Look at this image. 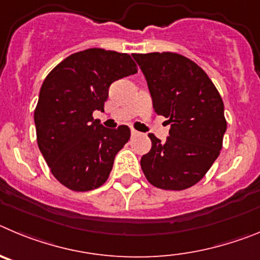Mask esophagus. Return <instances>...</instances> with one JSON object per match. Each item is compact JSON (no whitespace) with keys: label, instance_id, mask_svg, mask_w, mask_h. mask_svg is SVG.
I'll return each mask as SVG.
<instances>
[{"label":"esophagus","instance_id":"obj_1","mask_svg":"<svg viewBox=\"0 0 260 260\" xmlns=\"http://www.w3.org/2000/svg\"><path fill=\"white\" fill-rule=\"evenodd\" d=\"M131 135H132V136H139V132H137V131H135V129H131Z\"/></svg>","mask_w":260,"mask_h":260}]
</instances>
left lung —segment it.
<instances>
[{
    "label": "left lung",
    "mask_w": 260,
    "mask_h": 260,
    "mask_svg": "<svg viewBox=\"0 0 260 260\" xmlns=\"http://www.w3.org/2000/svg\"><path fill=\"white\" fill-rule=\"evenodd\" d=\"M141 69L158 115L171 123L166 141L153 133L141 158L147 181L166 190L197 184L216 160L226 121L220 94L205 71L176 53L132 54Z\"/></svg>",
    "instance_id": "obj_1"
}]
</instances>
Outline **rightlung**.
<instances>
[{
	"label": "right lung",
	"instance_id": "obj_1",
	"mask_svg": "<svg viewBox=\"0 0 260 260\" xmlns=\"http://www.w3.org/2000/svg\"><path fill=\"white\" fill-rule=\"evenodd\" d=\"M136 72L131 55L93 48L63 59L44 80L35 110L37 144L51 174L71 190L101 186L129 140L127 125L105 128L93 111H104L114 81Z\"/></svg>",
	"mask_w": 260,
	"mask_h": 260
}]
</instances>
